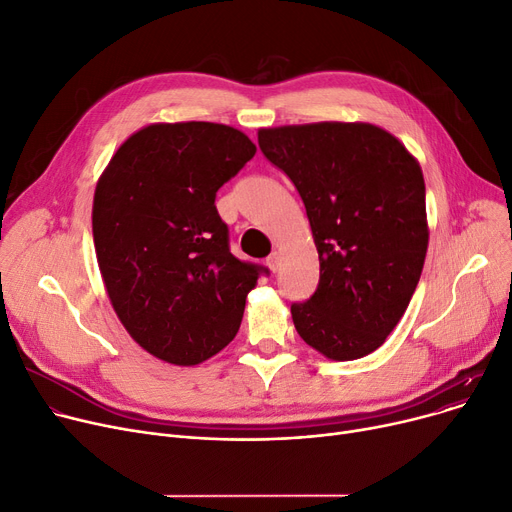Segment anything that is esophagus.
Here are the masks:
<instances>
[{
    "label": "esophagus",
    "instance_id": "esophagus-1",
    "mask_svg": "<svg viewBox=\"0 0 512 512\" xmlns=\"http://www.w3.org/2000/svg\"><path fill=\"white\" fill-rule=\"evenodd\" d=\"M265 263H267V267H270V270L276 274L278 267H280V253H272L270 257L265 259Z\"/></svg>",
    "mask_w": 512,
    "mask_h": 512
}]
</instances>
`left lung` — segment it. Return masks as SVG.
Segmentation results:
<instances>
[{"label": "left lung", "mask_w": 512, "mask_h": 512, "mask_svg": "<svg viewBox=\"0 0 512 512\" xmlns=\"http://www.w3.org/2000/svg\"><path fill=\"white\" fill-rule=\"evenodd\" d=\"M259 149L305 203L319 284L290 313L299 336L334 361L382 346L405 315L427 253L417 159L373 124L263 128Z\"/></svg>", "instance_id": "left-lung-1"}]
</instances>
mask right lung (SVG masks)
<instances>
[{
    "instance_id": "add662e5",
    "label": "right lung",
    "mask_w": 512,
    "mask_h": 512,
    "mask_svg": "<svg viewBox=\"0 0 512 512\" xmlns=\"http://www.w3.org/2000/svg\"><path fill=\"white\" fill-rule=\"evenodd\" d=\"M257 147L224 124H151L116 151L93 201V240L110 301L147 353L197 365L236 336L270 270L230 253L215 193Z\"/></svg>"
}]
</instances>
